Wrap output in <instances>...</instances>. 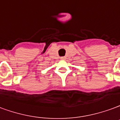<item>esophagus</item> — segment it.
<instances>
[{"instance_id": "34e87169", "label": "esophagus", "mask_w": 120, "mask_h": 120, "mask_svg": "<svg viewBox=\"0 0 120 120\" xmlns=\"http://www.w3.org/2000/svg\"><path fill=\"white\" fill-rule=\"evenodd\" d=\"M65 58H66L65 57H61V58H60V59H61V60H65Z\"/></svg>"}]
</instances>
